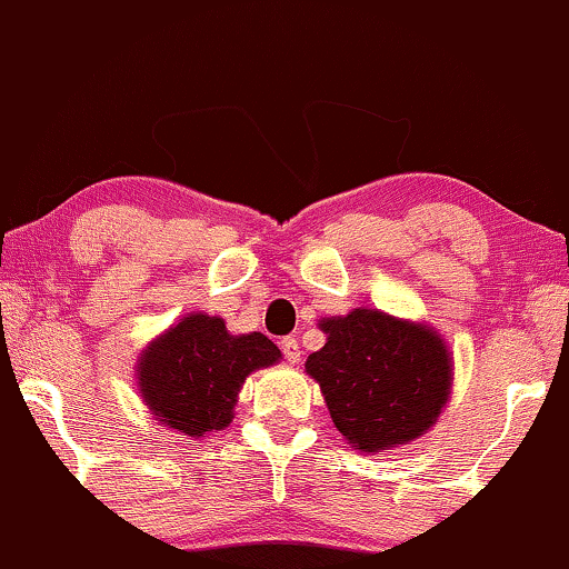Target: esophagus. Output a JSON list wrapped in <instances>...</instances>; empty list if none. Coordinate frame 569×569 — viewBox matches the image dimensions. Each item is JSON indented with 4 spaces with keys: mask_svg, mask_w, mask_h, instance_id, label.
<instances>
[{
    "mask_svg": "<svg viewBox=\"0 0 569 569\" xmlns=\"http://www.w3.org/2000/svg\"><path fill=\"white\" fill-rule=\"evenodd\" d=\"M281 350H283L288 363H299L301 361V348H299V340H296V338H283Z\"/></svg>",
    "mask_w": 569,
    "mask_h": 569,
    "instance_id": "obj_1",
    "label": "esophagus"
}]
</instances>
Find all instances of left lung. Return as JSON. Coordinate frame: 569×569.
Masks as SVG:
<instances>
[{
	"label": "left lung",
	"instance_id": "8db88e82",
	"mask_svg": "<svg viewBox=\"0 0 569 569\" xmlns=\"http://www.w3.org/2000/svg\"><path fill=\"white\" fill-rule=\"evenodd\" d=\"M322 350L307 358L342 438L361 453L418 441L451 397L453 358L441 332L389 311L358 307L322 317Z\"/></svg>",
	"mask_w": 569,
	"mask_h": 569
}]
</instances>
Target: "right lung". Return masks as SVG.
Wrapping results in <instances>:
<instances>
[{
    "label": "right lung",
    "mask_w": 569,
    "mask_h": 569,
    "mask_svg": "<svg viewBox=\"0 0 569 569\" xmlns=\"http://www.w3.org/2000/svg\"><path fill=\"white\" fill-rule=\"evenodd\" d=\"M278 361L281 350L262 332L234 335L221 317L190 311L141 350L136 389L157 422L203 438L234 420L247 376Z\"/></svg>",
    "instance_id": "obj_1"
}]
</instances>
